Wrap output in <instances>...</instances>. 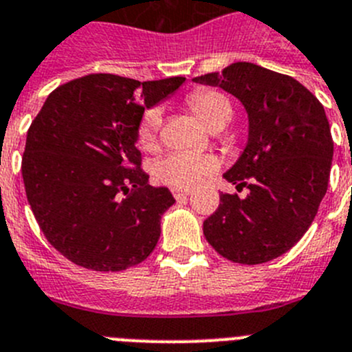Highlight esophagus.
I'll use <instances>...</instances> for the list:
<instances>
[{"label":"esophagus","mask_w":352,"mask_h":352,"mask_svg":"<svg viewBox=\"0 0 352 352\" xmlns=\"http://www.w3.org/2000/svg\"><path fill=\"white\" fill-rule=\"evenodd\" d=\"M191 195V192L188 191V189H186V191H182V189H175V191H173V196H175L177 199H182V198H188V196Z\"/></svg>","instance_id":"esophagus-1"}]
</instances>
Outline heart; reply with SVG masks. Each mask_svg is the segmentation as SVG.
Segmentation results:
<instances>
[{"label":"heart","mask_w":352,"mask_h":352,"mask_svg":"<svg viewBox=\"0 0 352 352\" xmlns=\"http://www.w3.org/2000/svg\"><path fill=\"white\" fill-rule=\"evenodd\" d=\"M188 105L208 129L226 126L233 116V109L228 98L217 91H196L188 98ZM160 126L161 113L157 110L145 112L138 128V140L142 147H156ZM217 168H219V161L210 154L172 153L157 163L156 173L157 179L166 186L189 189L198 186L205 177L212 175Z\"/></svg>","instance_id":"b5f03b06"}]
</instances>
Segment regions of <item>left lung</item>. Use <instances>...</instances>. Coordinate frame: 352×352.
Masks as SVG:
<instances>
[{"instance_id":"obj_1","label":"left lung","mask_w":352,"mask_h":352,"mask_svg":"<svg viewBox=\"0 0 352 352\" xmlns=\"http://www.w3.org/2000/svg\"><path fill=\"white\" fill-rule=\"evenodd\" d=\"M192 82L233 94L249 117L245 148L223 175L249 195H221L205 239L242 265L283 256L305 235L328 189L333 140L324 109L298 80L252 63Z\"/></svg>"}]
</instances>
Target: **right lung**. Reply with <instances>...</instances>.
<instances>
[{"label": "right lung", "instance_id": "obj_1", "mask_svg": "<svg viewBox=\"0 0 352 352\" xmlns=\"http://www.w3.org/2000/svg\"><path fill=\"white\" fill-rule=\"evenodd\" d=\"M184 82L85 75L54 89L31 122L22 156L28 201L50 245L78 267L121 272L154 251L175 199L140 168L138 128L144 110Z\"/></svg>", "mask_w": 352, "mask_h": 352}]
</instances>
